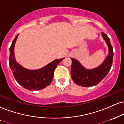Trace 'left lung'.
I'll return each mask as SVG.
<instances>
[{"label":"left lung","instance_id":"left-lung-1","mask_svg":"<svg viewBox=\"0 0 124 124\" xmlns=\"http://www.w3.org/2000/svg\"><path fill=\"white\" fill-rule=\"evenodd\" d=\"M102 36L108 46L109 54L104 62L99 66L92 70L86 69L78 61L71 58V78L75 83L78 85L91 87L97 85L108 75L110 70L113 59V47L107 34L102 33Z\"/></svg>","mask_w":124,"mask_h":124}]
</instances>
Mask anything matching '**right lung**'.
I'll list each match as a JSON object with an SVG mask.
<instances>
[{
	"label": "right lung",
	"instance_id": "add662e5",
	"mask_svg": "<svg viewBox=\"0 0 124 124\" xmlns=\"http://www.w3.org/2000/svg\"><path fill=\"white\" fill-rule=\"evenodd\" d=\"M18 35L15 37L10 48L9 65L13 75L16 82L26 89L30 91L43 89L51 83L56 67L64 58L55 60L39 70L25 68L16 62L14 56L15 44Z\"/></svg>",
	"mask_w": 124,
	"mask_h": 124
}]
</instances>
